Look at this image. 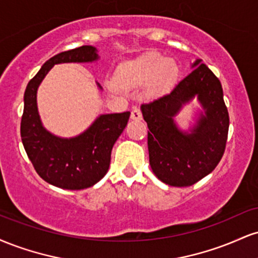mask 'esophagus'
Listing matches in <instances>:
<instances>
[{
  "label": "esophagus",
  "mask_w": 258,
  "mask_h": 258,
  "mask_svg": "<svg viewBox=\"0 0 258 258\" xmlns=\"http://www.w3.org/2000/svg\"><path fill=\"white\" fill-rule=\"evenodd\" d=\"M131 119L142 120V110L139 108H133L131 111Z\"/></svg>",
  "instance_id": "34e87169"
}]
</instances>
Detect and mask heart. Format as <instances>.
Segmentation results:
<instances>
[{"instance_id":"1","label":"heart","mask_w":258,"mask_h":258,"mask_svg":"<svg viewBox=\"0 0 258 258\" xmlns=\"http://www.w3.org/2000/svg\"><path fill=\"white\" fill-rule=\"evenodd\" d=\"M178 68L171 59L158 53H147L119 68L117 79L125 85H141L153 78L152 88L161 91L167 88L176 79Z\"/></svg>"}]
</instances>
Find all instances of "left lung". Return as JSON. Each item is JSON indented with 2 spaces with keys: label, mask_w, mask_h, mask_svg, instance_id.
Wrapping results in <instances>:
<instances>
[{
  "label": "left lung",
  "mask_w": 258,
  "mask_h": 258,
  "mask_svg": "<svg viewBox=\"0 0 258 258\" xmlns=\"http://www.w3.org/2000/svg\"><path fill=\"white\" fill-rule=\"evenodd\" d=\"M170 93L142 104L148 128L149 164L155 176L172 186H189L215 170L226 150L229 115L217 76L200 59ZM197 95L206 115L190 134L180 133L173 116Z\"/></svg>",
  "instance_id": "left-lung-1"
}]
</instances>
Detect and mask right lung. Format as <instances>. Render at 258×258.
Here are the masks:
<instances>
[{"label": "right lung", "mask_w": 258, "mask_h": 258, "mask_svg": "<svg viewBox=\"0 0 258 258\" xmlns=\"http://www.w3.org/2000/svg\"><path fill=\"white\" fill-rule=\"evenodd\" d=\"M96 59L98 54L92 46L61 52L48 59L26 86L20 122L23 146L38 176L58 188L80 190L99 182L108 172L112 147L131 115L130 111L100 115L87 131L70 139L55 137L41 125L36 92L53 65Z\"/></svg>", "instance_id": "obj_1"}]
</instances>
